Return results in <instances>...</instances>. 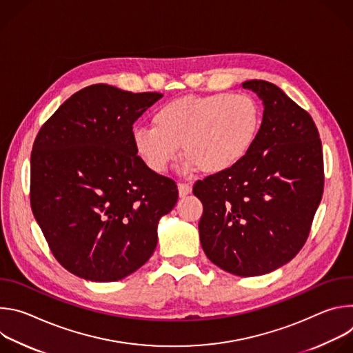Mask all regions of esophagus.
Returning a JSON list of instances; mask_svg holds the SVG:
<instances>
[{"label": "esophagus", "mask_w": 353, "mask_h": 353, "mask_svg": "<svg viewBox=\"0 0 353 353\" xmlns=\"http://www.w3.org/2000/svg\"><path fill=\"white\" fill-rule=\"evenodd\" d=\"M191 185H188V184H185V183H180L179 184V195L180 196H185V195H188V194H191Z\"/></svg>", "instance_id": "esophagus-1"}]
</instances>
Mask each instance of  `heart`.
<instances>
[{"mask_svg": "<svg viewBox=\"0 0 353 353\" xmlns=\"http://www.w3.org/2000/svg\"><path fill=\"white\" fill-rule=\"evenodd\" d=\"M263 123L260 103L248 93L188 94L162 105L154 127L132 130V145L142 163L157 174L168 170L180 146L185 170L221 174L234 169L254 146Z\"/></svg>", "mask_w": 353, "mask_h": 353, "instance_id": "obj_1", "label": "heart"}]
</instances>
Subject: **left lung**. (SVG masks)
Returning <instances> with one entry per match:
<instances>
[{
    "instance_id": "left-lung-1",
    "label": "left lung",
    "mask_w": 353,
    "mask_h": 353,
    "mask_svg": "<svg viewBox=\"0 0 353 353\" xmlns=\"http://www.w3.org/2000/svg\"><path fill=\"white\" fill-rule=\"evenodd\" d=\"M263 100L259 138L234 169L194 184L203 203L198 230L207 257L223 271L259 276L305 245L324 190V162L312 116L276 85L243 82Z\"/></svg>"
}]
</instances>
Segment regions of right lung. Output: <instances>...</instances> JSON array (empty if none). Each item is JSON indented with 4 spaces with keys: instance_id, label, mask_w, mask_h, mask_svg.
<instances>
[{
    "instance_id": "add662e5",
    "label": "right lung",
    "mask_w": 353,
    "mask_h": 353,
    "mask_svg": "<svg viewBox=\"0 0 353 353\" xmlns=\"http://www.w3.org/2000/svg\"><path fill=\"white\" fill-rule=\"evenodd\" d=\"M162 96L86 86L34 139L30 207L56 260L79 278L119 281L154 254L179 190L138 158L132 124Z\"/></svg>"
}]
</instances>
